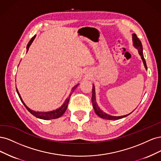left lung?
<instances>
[{
    "label": "left lung",
    "mask_w": 161,
    "mask_h": 161,
    "mask_svg": "<svg viewBox=\"0 0 161 161\" xmlns=\"http://www.w3.org/2000/svg\"><path fill=\"white\" fill-rule=\"evenodd\" d=\"M132 42H133V45L134 46V47L136 48L138 51V53L139 55H141V59L143 61V64L144 65V67L145 69L147 70V64H146V61H145L144 58V55H143V51H142V45L141 43V41L139 40V39L137 37V36L136 34L133 33L132 34ZM92 105H93V108L94 109V111L96 112V114L100 116V118H102L103 119H106V120H119V119L123 118L124 117H126L127 116H128L129 114L133 112H132L131 113L128 114L124 115V116H111L109 115L108 114L103 112L101 109L99 108V106H97V103L96 102V92H95V87L94 85H93L92 87Z\"/></svg>",
    "instance_id": "8db88e82"
}]
</instances>
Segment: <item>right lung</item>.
Segmentation results:
<instances>
[{"instance_id":"1","label":"right lung","mask_w":161,"mask_h":161,"mask_svg":"<svg viewBox=\"0 0 161 161\" xmlns=\"http://www.w3.org/2000/svg\"><path fill=\"white\" fill-rule=\"evenodd\" d=\"M35 37H36V35L33 36V37L31 38V39L30 40L29 43L27 44V51H28L29 47H30L31 45V43H33V40L35 39ZM78 85H79V84L75 85L73 88H72V89H71V94H69V97L67 98V99H66L65 101V102L63 103V105H62L60 108H58V109H56L55 110L50 111V112H36V111H34V110H31V109H30L29 107H27V106L25 105V103L23 101L21 97H20V94H19V91H18L17 87H16V90H17V94H18V95H19V97H20V101L22 102V103H23L24 106H25V108L27 109V110H28L31 114H33L34 116L37 117V118H38L43 119V120H51V119L58 118L61 117L62 115L64 114V112H65V110H66L67 108V106H68L69 97H70V96H71L72 93H73V92L74 91V90L75 89V88L77 87V86H78Z\"/></svg>"}]
</instances>
